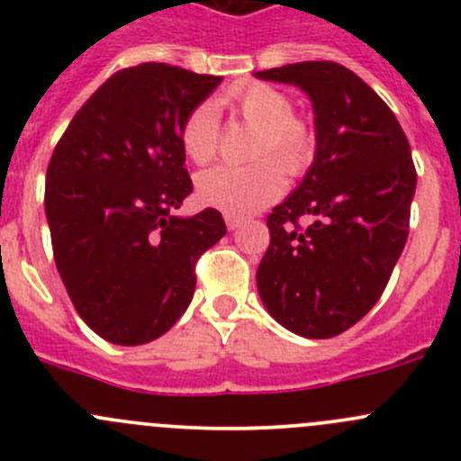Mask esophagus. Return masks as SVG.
Listing matches in <instances>:
<instances>
[{"label":"esophagus","instance_id":"1","mask_svg":"<svg viewBox=\"0 0 461 461\" xmlns=\"http://www.w3.org/2000/svg\"><path fill=\"white\" fill-rule=\"evenodd\" d=\"M225 222H227V227H230V230L234 231V230H239V227H243L245 221L240 216H230V213H227Z\"/></svg>","mask_w":461,"mask_h":461}]
</instances>
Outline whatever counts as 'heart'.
Wrapping results in <instances>:
<instances>
[{
	"label": "heart",
	"mask_w": 461,
	"mask_h": 461,
	"mask_svg": "<svg viewBox=\"0 0 461 461\" xmlns=\"http://www.w3.org/2000/svg\"><path fill=\"white\" fill-rule=\"evenodd\" d=\"M231 106L236 113L258 129L252 149L257 165L234 167L218 165L198 176L196 192L203 204L225 212L230 216H249L265 204L276 201L283 192V174H303L314 158V131L294 118V104L290 97L269 85H248L231 93ZM183 149L194 162L204 165L218 151L221 120L216 106L204 102L187 115L183 124ZM274 157L275 162L263 161Z\"/></svg>",
	"instance_id": "1"
}]
</instances>
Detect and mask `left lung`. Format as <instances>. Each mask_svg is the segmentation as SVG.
Masks as SVG:
<instances>
[{
  "instance_id": "8db88e82",
  "label": "left lung",
  "mask_w": 461,
  "mask_h": 461,
  "mask_svg": "<svg viewBox=\"0 0 461 461\" xmlns=\"http://www.w3.org/2000/svg\"><path fill=\"white\" fill-rule=\"evenodd\" d=\"M257 77L299 86L317 133L308 174L267 216L260 301L299 337H337L373 310L403 252L417 187L411 144L388 104L341 64L296 62Z\"/></svg>"
}]
</instances>
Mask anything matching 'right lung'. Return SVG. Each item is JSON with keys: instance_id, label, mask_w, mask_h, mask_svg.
I'll return each instance as SVG.
<instances>
[{"instance_id": "add662e5", "label": "right lung", "mask_w": 461, "mask_h": 461, "mask_svg": "<svg viewBox=\"0 0 461 461\" xmlns=\"http://www.w3.org/2000/svg\"><path fill=\"white\" fill-rule=\"evenodd\" d=\"M222 77L149 62L111 76L59 138L46 169L53 257L77 314L115 346L176 323L196 263L227 234L221 212L174 216L192 194L183 124Z\"/></svg>"}]
</instances>
